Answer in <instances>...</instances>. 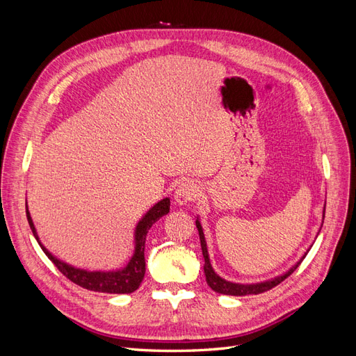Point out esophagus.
<instances>
[{
	"instance_id": "esophagus-1",
	"label": "esophagus",
	"mask_w": 356,
	"mask_h": 356,
	"mask_svg": "<svg viewBox=\"0 0 356 356\" xmlns=\"http://www.w3.org/2000/svg\"><path fill=\"white\" fill-rule=\"evenodd\" d=\"M175 202L178 204H187L188 202L196 200L199 197V187L191 181L181 182L178 188L175 190Z\"/></svg>"
}]
</instances>
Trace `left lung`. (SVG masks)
Segmentation results:
<instances>
[{"instance_id": "left-lung-1", "label": "left lung", "mask_w": 356, "mask_h": 356, "mask_svg": "<svg viewBox=\"0 0 356 356\" xmlns=\"http://www.w3.org/2000/svg\"><path fill=\"white\" fill-rule=\"evenodd\" d=\"M322 217H325V207H324V215ZM196 227L199 230V238H200V246H202V254L204 258V264H203V270H204V276H207V282L208 285L215 291V293L218 294H225V296H250V294H261L264 291L272 289L273 286L279 285L282 281L293 273L296 268L300 266V263L303 261V258L306 257V254L303 255L301 260L294 264L293 267L289 268L288 272H285L281 276H276L273 279H268V281L264 282H257V284H234L230 281H225L221 276H218L215 273V270L212 268L211 260H209V254H208V246H207V241H204V234H203V229H202V224L199 220H196ZM322 227V225H321Z\"/></svg>"}]
</instances>
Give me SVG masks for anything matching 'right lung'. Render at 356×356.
Here are the masks:
<instances>
[{
  "instance_id": "obj_1",
  "label": "right lung",
  "mask_w": 356,
  "mask_h": 356,
  "mask_svg": "<svg viewBox=\"0 0 356 356\" xmlns=\"http://www.w3.org/2000/svg\"><path fill=\"white\" fill-rule=\"evenodd\" d=\"M170 207V199H161L157 202L153 208H149V211L144 215V217L139 220L135 229V251L131 260L123 267L118 268V270H111V272H88L84 268H77L65 261L59 260L55 255H53L47 248L41 243L35 225L32 222V218L28 211V204H26V217L29 227L34 233L35 239L38 245L41 246V250L44 251V254L49 257V260L58 267V270L67 276L71 282L77 284L81 288L96 291V293H106V294H131L134 291H136L141 285L144 275H145V257H144V250H145V238L148 230L152 229V225L163 217L169 212Z\"/></svg>"
}]
</instances>
